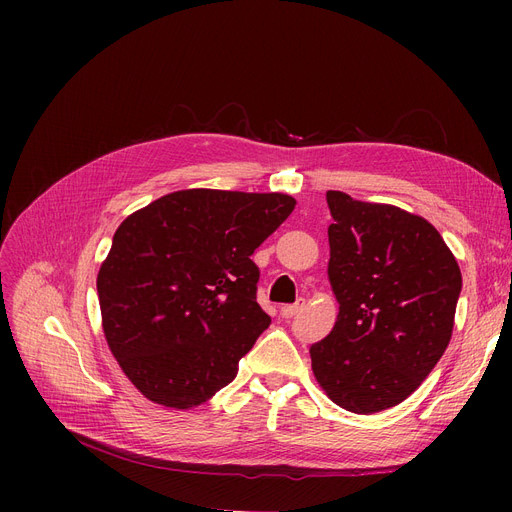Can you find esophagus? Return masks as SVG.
Masks as SVG:
<instances>
[{
  "instance_id": "34e87169",
  "label": "esophagus",
  "mask_w": 512,
  "mask_h": 512,
  "mask_svg": "<svg viewBox=\"0 0 512 512\" xmlns=\"http://www.w3.org/2000/svg\"><path fill=\"white\" fill-rule=\"evenodd\" d=\"M303 307H305V299H299V301L294 303V305H284V307L280 309V313H282V317L290 319V317L297 315V313H299Z\"/></svg>"
}]
</instances>
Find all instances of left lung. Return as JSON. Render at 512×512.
Instances as JSON below:
<instances>
[{"mask_svg": "<svg viewBox=\"0 0 512 512\" xmlns=\"http://www.w3.org/2000/svg\"><path fill=\"white\" fill-rule=\"evenodd\" d=\"M328 280L340 305L311 346V369L338 407L371 415L411 396L452 338L463 278L421 215L328 191Z\"/></svg>", "mask_w": 512, "mask_h": 512, "instance_id": "8db88e82", "label": "left lung"}]
</instances>
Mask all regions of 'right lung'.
<instances>
[{
	"mask_svg": "<svg viewBox=\"0 0 512 512\" xmlns=\"http://www.w3.org/2000/svg\"><path fill=\"white\" fill-rule=\"evenodd\" d=\"M294 205L284 193L186 188L118 226L97 274L101 326L145 398L186 411L236 378L272 324L251 255Z\"/></svg>",
	"mask_w": 512,
	"mask_h": 512,
	"instance_id": "add662e5",
	"label": "right lung"
}]
</instances>
